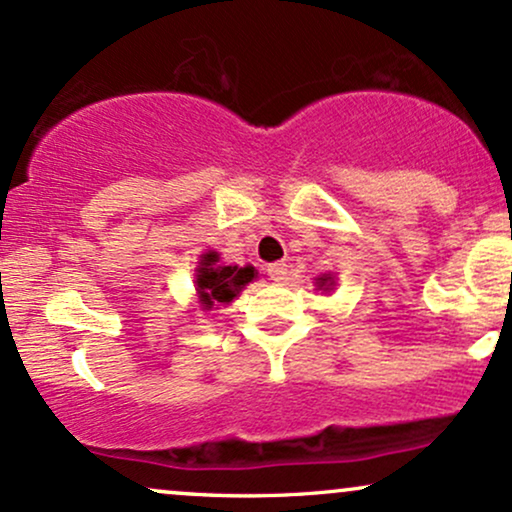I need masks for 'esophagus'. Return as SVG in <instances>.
Wrapping results in <instances>:
<instances>
[{
    "label": "esophagus",
    "instance_id": "1",
    "mask_svg": "<svg viewBox=\"0 0 512 512\" xmlns=\"http://www.w3.org/2000/svg\"><path fill=\"white\" fill-rule=\"evenodd\" d=\"M267 272H269V276H272V281H284L286 279V272H289V269H286L284 262H274V264H269Z\"/></svg>",
    "mask_w": 512,
    "mask_h": 512
}]
</instances>
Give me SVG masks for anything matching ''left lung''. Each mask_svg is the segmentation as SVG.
Masks as SVG:
<instances>
[{
    "label": "left lung",
    "mask_w": 512,
    "mask_h": 512,
    "mask_svg": "<svg viewBox=\"0 0 512 512\" xmlns=\"http://www.w3.org/2000/svg\"><path fill=\"white\" fill-rule=\"evenodd\" d=\"M317 286H332V276H320V279H317Z\"/></svg>",
    "instance_id": "8db88e82"
}]
</instances>
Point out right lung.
Here are the masks:
<instances>
[{
	"instance_id": "obj_1",
	"label": "right lung",
	"mask_w": 512,
	"mask_h": 512,
	"mask_svg": "<svg viewBox=\"0 0 512 512\" xmlns=\"http://www.w3.org/2000/svg\"><path fill=\"white\" fill-rule=\"evenodd\" d=\"M216 262H219V255L209 252L202 257V267L197 269V291L207 308L231 303L243 291V286L255 279L252 267H216Z\"/></svg>"
}]
</instances>
